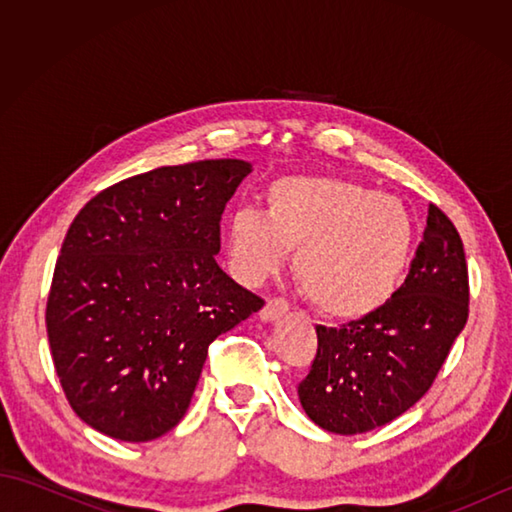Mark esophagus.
I'll list each match as a JSON object with an SVG mask.
<instances>
[{
  "label": "esophagus",
  "instance_id": "obj_1",
  "mask_svg": "<svg viewBox=\"0 0 512 512\" xmlns=\"http://www.w3.org/2000/svg\"><path fill=\"white\" fill-rule=\"evenodd\" d=\"M288 310H290V308H288V303H286L284 299H268L266 306H264L262 310H259V319L266 321V323L277 321V319L284 317V314H286Z\"/></svg>",
  "mask_w": 512,
  "mask_h": 512
}]
</instances>
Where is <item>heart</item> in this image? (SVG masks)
<instances>
[{"label":"heart","mask_w":512,"mask_h":512,"mask_svg":"<svg viewBox=\"0 0 512 512\" xmlns=\"http://www.w3.org/2000/svg\"><path fill=\"white\" fill-rule=\"evenodd\" d=\"M416 222L396 195L336 176H281L266 189V215L239 209L228 222V257L257 284L297 248L295 277L325 317L363 319L396 295Z\"/></svg>","instance_id":"b5f03b06"}]
</instances>
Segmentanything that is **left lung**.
Segmentation results:
<instances>
[{"instance_id": "1", "label": "left lung", "mask_w": 512, "mask_h": 512, "mask_svg": "<svg viewBox=\"0 0 512 512\" xmlns=\"http://www.w3.org/2000/svg\"><path fill=\"white\" fill-rule=\"evenodd\" d=\"M469 319L458 228L429 204L427 228L396 295L341 328L317 325V356L297 394L308 418L341 436L372 431L427 394Z\"/></svg>"}]
</instances>
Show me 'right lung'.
Returning <instances> with one entry per match:
<instances>
[{
	"label": "right lung",
	"instance_id": "1",
	"mask_svg": "<svg viewBox=\"0 0 512 512\" xmlns=\"http://www.w3.org/2000/svg\"><path fill=\"white\" fill-rule=\"evenodd\" d=\"M253 165L198 160L112 184L63 239L46 303L50 354L83 422L123 442L182 420L209 345L264 306L217 266L220 222Z\"/></svg>",
	"mask_w": 512,
	"mask_h": 512
}]
</instances>
